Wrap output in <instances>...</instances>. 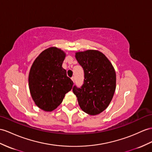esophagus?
Here are the masks:
<instances>
[{
  "instance_id": "1",
  "label": "esophagus",
  "mask_w": 152,
  "mask_h": 152,
  "mask_svg": "<svg viewBox=\"0 0 152 152\" xmlns=\"http://www.w3.org/2000/svg\"><path fill=\"white\" fill-rule=\"evenodd\" d=\"M72 81H73V83L75 82V78H74V77H72Z\"/></svg>"
}]
</instances>
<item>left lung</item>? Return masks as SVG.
I'll use <instances>...</instances> for the list:
<instances>
[{"mask_svg": "<svg viewBox=\"0 0 152 152\" xmlns=\"http://www.w3.org/2000/svg\"><path fill=\"white\" fill-rule=\"evenodd\" d=\"M84 73V84L74 86L73 92L85 113L95 115L107 108L116 88V74L112 63L97 50H89L75 53Z\"/></svg>", "mask_w": 152, "mask_h": 152, "instance_id": "left-lung-1", "label": "left lung"}]
</instances>
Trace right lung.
<instances>
[{"mask_svg":"<svg viewBox=\"0 0 152 152\" xmlns=\"http://www.w3.org/2000/svg\"><path fill=\"white\" fill-rule=\"evenodd\" d=\"M65 57L61 49L49 48L36 58L29 71L31 97L35 104L46 112L57 108L73 87V81L62 67Z\"/></svg>","mask_w":152,"mask_h":152,"instance_id":"obj_1","label":"right lung"}]
</instances>
